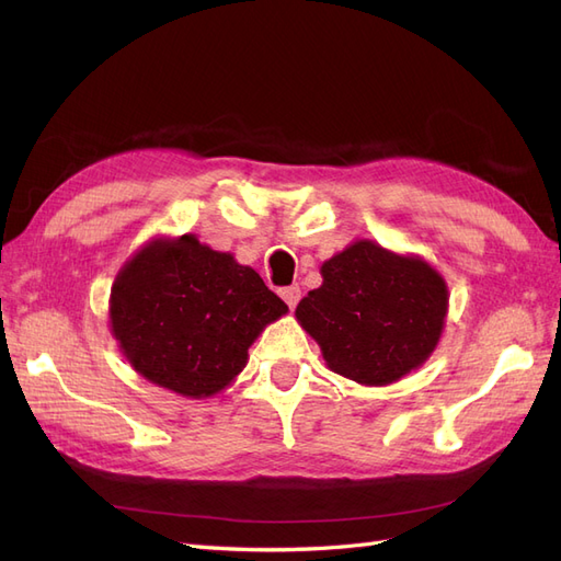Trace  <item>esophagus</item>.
I'll use <instances>...</instances> for the list:
<instances>
[{
  "instance_id": "34e87169",
  "label": "esophagus",
  "mask_w": 561,
  "mask_h": 561,
  "mask_svg": "<svg viewBox=\"0 0 561 561\" xmlns=\"http://www.w3.org/2000/svg\"><path fill=\"white\" fill-rule=\"evenodd\" d=\"M280 297H283V301L287 304V307H290V309H295V307H297V301H299V297H301V290H299V285H290V287H283V290H280Z\"/></svg>"
}]
</instances>
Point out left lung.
<instances>
[{
  "mask_svg": "<svg viewBox=\"0 0 561 561\" xmlns=\"http://www.w3.org/2000/svg\"><path fill=\"white\" fill-rule=\"evenodd\" d=\"M322 285L299 301L297 322L336 375L388 386L419 369L437 348L449 290L419 254L353 241L320 266Z\"/></svg>",
  "mask_w": 561,
  "mask_h": 561,
  "instance_id": "1",
  "label": "left lung"
}]
</instances>
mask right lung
I'll return each mask as SVG.
<instances>
[{"label":"right lung","instance_id":"add662e5","mask_svg":"<svg viewBox=\"0 0 561 561\" xmlns=\"http://www.w3.org/2000/svg\"><path fill=\"white\" fill-rule=\"evenodd\" d=\"M285 313L257 271L194 233L145 243L110 295V330L128 365L194 400L231 386L254 339Z\"/></svg>","mask_w":561,"mask_h":561}]
</instances>
